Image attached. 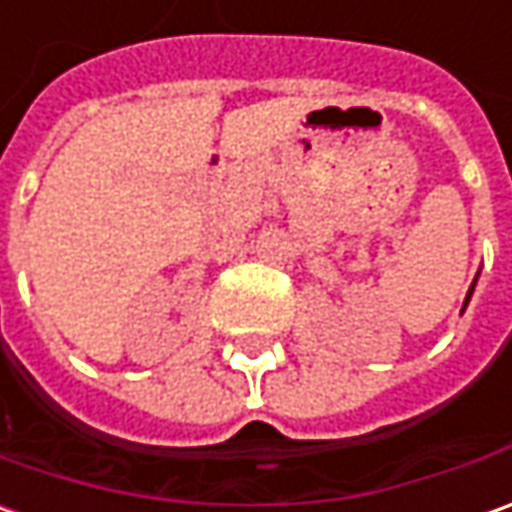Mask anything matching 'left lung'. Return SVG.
Here are the masks:
<instances>
[{"label": "left lung", "mask_w": 512, "mask_h": 512, "mask_svg": "<svg viewBox=\"0 0 512 512\" xmlns=\"http://www.w3.org/2000/svg\"><path fill=\"white\" fill-rule=\"evenodd\" d=\"M468 298H471V293H468ZM465 304H468V301H465Z\"/></svg>", "instance_id": "left-lung-1"}]
</instances>
